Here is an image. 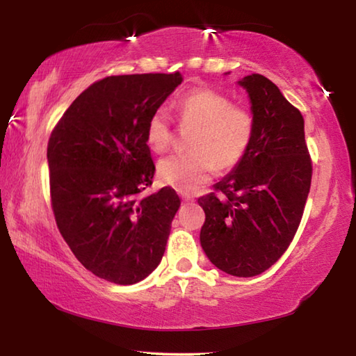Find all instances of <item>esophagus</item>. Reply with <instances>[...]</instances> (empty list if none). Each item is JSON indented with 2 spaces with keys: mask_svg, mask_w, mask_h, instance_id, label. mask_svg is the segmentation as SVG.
<instances>
[{
  "mask_svg": "<svg viewBox=\"0 0 356 356\" xmlns=\"http://www.w3.org/2000/svg\"><path fill=\"white\" fill-rule=\"evenodd\" d=\"M180 197H182V201H185V202H193V201H195V200H193V196L186 195V193H180Z\"/></svg>",
  "mask_w": 356,
  "mask_h": 356,
  "instance_id": "34e87169",
  "label": "esophagus"
}]
</instances>
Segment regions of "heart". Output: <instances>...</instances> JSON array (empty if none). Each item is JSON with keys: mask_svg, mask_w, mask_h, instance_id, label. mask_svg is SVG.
Instances as JSON below:
<instances>
[{"mask_svg": "<svg viewBox=\"0 0 356 356\" xmlns=\"http://www.w3.org/2000/svg\"><path fill=\"white\" fill-rule=\"evenodd\" d=\"M180 127L195 129L190 152L166 156L159 163V177L166 185L190 193L207 182L216 170L229 171L245 159L254 140L256 118L248 106L232 104L226 94L209 88L186 92L177 102ZM174 134L166 110L159 108L146 125V143L154 152L171 147Z\"/></svg>", "mask_w": 356, "mask_h": 356, "instance_id": "heart-1", "label": "heart"}]
</instances>
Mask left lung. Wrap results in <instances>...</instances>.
<instances>
[{"instance_id": "8db88e82", "label": "left lung", "mask_w": 356, "mask_h": 356, "mask_svg": "<svg viewBox=\"0 0 356 356\" xmlns=\"http://www.w3.org/2000/svg\"><path fill=\"white\" fill-rule=\"evenodd\" d=\"M250 94L256 134L245 159L201 196V245L215 267L232 276L261 275L284 254L308 200L312 160L305 120L268 78L240 80Z\"/></svg>"}]
</instances>
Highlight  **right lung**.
Wrapping results in <instances>:
<instances>
[{
    "mask_svg": "<svg viewBox=\"0 0 356 356\" xmlns=\"http://www.w3.org/2000/svg\"><path fill=\"white\" fill-rule=\"evenodd\" d=\"M180 83L179 72L106 76L78 95L48 140L59 232L89 272L114 284L154 272L180 207L170 186L141 195L155 172L147 120Z\"/></svg>",
    "mask_w": 356,
    "mask_h": 356,
    "instance_id": "1",
    "label": "right lung"
}]
</instances>
